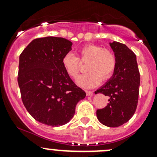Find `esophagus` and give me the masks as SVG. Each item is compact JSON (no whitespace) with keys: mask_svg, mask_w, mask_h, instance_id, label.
Returning a JSON list of instances; mask_svg holds the SVG:
<instances>
[{"mask_svg":"<svg viewBox=\"0 0 157 157\" xmlns=\"http://www.w3.org/2000/svg\"><path fill=\"white\" fill-rule=\"evenodd\" d=\"M86 96H93V93L92 91H86Z\"/></svg>","mask_w":157,"mask_h":157,"instance_id":"34e87169","label":"esophagus"}]
</instances>
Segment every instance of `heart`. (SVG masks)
Instances as JSON below:
<instances>
[{
    "label": "heart",
    "instance_id": "obj_1",
    "mask_svg": "<svg viewBox=\"0 0 157 157\" xmlns=\"http://www.w3.org/2000/svg\"><path fill=\"white\" fill-rule=\"evenodd\" d=\"M79 53L82 61H88L86 70L89 71L76 79L78 86L85 89L93 88L102 80H108L115 73L117 61L112 51L94 44H87L80 48ZM62 64L70 77H77L80 71V61L76 55L71 52L64 55Z\"/></svg>",
    "mask_w": 157,
    "mask_h": 157
}]
</instances>
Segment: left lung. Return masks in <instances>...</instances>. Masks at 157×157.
Returning a JSON list of instances; mask_svg holds the SVG:
<instances>
[{"label":"left lung","mask_w":157,"mask_h":157,"mask_svg":"<svg viewBox=\"0 0 157 157\" xmlns=\"http://www.w3.org/2000/svg\"><path fill=\"white\" fill-rule=\"evenodd\" d=\"M117 64L115 73L95 94L109 96L105 108L98 109V120L107 127L122 125L131 118L137 109L140 86V73L135 54L124 44L109 42Z\"/></svg>","instance_id":"obj_1"}]
</instances>
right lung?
I'll use <instances>...</instances> for the list:
<instances>
[{"label": "right lung", "mask_w": 157, "mask_h": 157, "mask_svg": "<svg viewBox=\"0 0 157 157\" xmlns=\"http://www.w3.org/2000/svg\"><path fill=\"white\" fill-rule=\"evenodd\" d=\"M71 46L64 38H39L20 55L17 80L23 105L36 121L52 127L69 122L77 102L86 96L63 67Z\"/></svg>", "instance_id": "1"}]
</instances>
